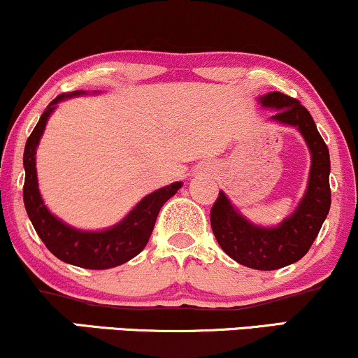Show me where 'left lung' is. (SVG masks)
Returning a JSON list of instances; mask_svg holds the SVG:
<instances>
[{
	"label": "left lung",
	"instance_id": "1",
	"mask_svg": "<svg viewBox=\"0 0 358 358\" xmlns=\"http://www.w3.org/2000/svg\"><path fill=\"white\" fill-rule=\"evenodd\" d=\"M257 101L262 108L277 111L268 121L295 127L306 141L310 152L306 192L292 214L277 226L264 227L244 217L226 192L220 191L210 210V226L219 245L236 262L257 271H275L301 260L319 236L332 202L330 156L310 113L297 99L273 91Z\"/></svg>",
	"mask_w": 358,
	"mask_h": 358
}]
</instances>
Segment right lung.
<instances>
[{"instance_id": "add662e5", "label": "right lung", "mask_w": 358, "mask_h": 358, "mask_svg": "<svg viewBox=\"0 0 358 358\" xmlns=\"http://www.w3.org/2000/svg\"><path fill=\"white\" fill-rule=\"evenodd\" d=\"M86 94L87 92L81 90L59 94L44 109L24 145L23 164L26 178L23 199L34 231L38 232L39 239L44 242L51 254L71 266L103 271V268L121 266L144 249L152 234L159 210L182 187V182H172L169 186L148 194L132 207L124 219L101 231H85V229L73 227L52 214L44 204L38 186V145L46 129L48 119L55 113L57 104L69 98ZM94 94H98V91H94Z\"/></svg>"}]
</instances>
